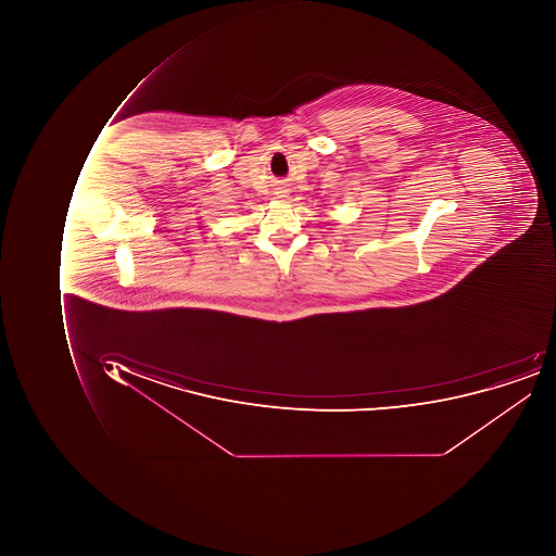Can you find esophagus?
I'll use <instances>...</instances> for the list:
<instances>
[{"instance_id":"obj_1","label":"esophagus","mask_w":556,"mask_h":556,"mask_svg":"<svg viewBox=\"0 0 556 556\" xmlns=\"http://www.w3.org/2000/svg\"><path fill=\"white\" fill-rule=\"evenodd\" d=\"M277 197H279V199H283V197H287V195L283 192H279V195H277Z\"/></svg>"}]
</instances>
